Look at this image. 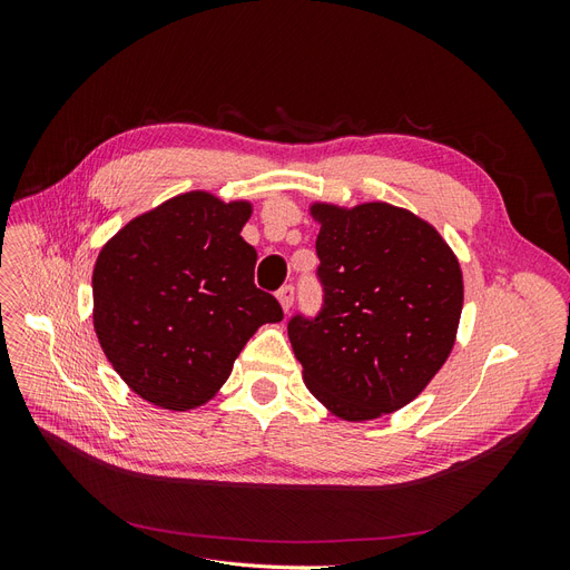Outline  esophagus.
<instances>
[{"label": "esophagus", "mask_w": 570, "mask_h": 570, "mask_svg": "<svg viewBox=\"0 0 570 570\" xmlns=\"http://www.w3.org/2000/svg\"><path fill=\"white\" fill-rule=\"evenodd\" d=\"M278 302H281V306H283V312L287 314L289 308H292V302H295V287H292V285H283V287L278 289Z\"/></svg>", "instance_id": "obj_1"}]
</instances>
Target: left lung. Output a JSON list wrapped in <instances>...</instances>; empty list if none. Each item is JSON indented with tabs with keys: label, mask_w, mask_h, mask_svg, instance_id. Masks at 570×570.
<instances>
[{
	"label": "left lung",
	"mask_w": 570,
	"mask_h": 570,
	"mask_svg": "<svg viewBox=\"0 0 570 570\" xmlns=\"http://www.w3.org/2000/svg\"><path fill=\"white\" fill-rule=\"evenodd\" d=\"M323 306L287 335L316 400L344 421L406 406L452 354L463 275L442 235L400 206L316 202Z\"/></svg>",
	"instance_id": "obj_1"
}]
</instances>
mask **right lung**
<instances>
[{"mask_svg": "<svg viewBox=\"0 0 570 570\" xmlns=\"http://www.w3.org/2000/svg\"><path fill=\"white\" fill-rule=\"evenodd\" d=\"M245 199L185 193L126 223L92 271L95 333L114 371L168 411L206 404L264 323L283 321L254 285Z\"/></svg>", "mask_w": 570, "mask_h": 570, "instance_id": "obj_1", "label": "right lung"}]
</instances>
